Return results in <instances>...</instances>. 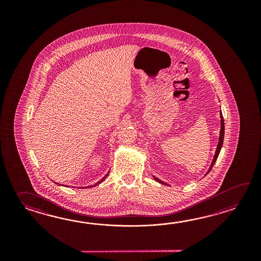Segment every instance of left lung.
<instances>
[{"label": "left lung", "instance_id": "obj_1", "mask_svg": "<svg viewBox=\"0 0 261 261\" xmlns=\"http://www.w3.org/2000/svg\"><path fill=\"white\" fill-rule=\"evenodd\" d=\"M220 118H221V128H220V135H219V141H218V144H217V151H216V154L214 155V160L212 161L211 166L209 168V170H208V172L206 174H208L209 172L211 171L212 168L213 166L215 165V162L217 161V158H218V155H219V153H220V150H221L222 144H223V141H224V133H225V127H224V118H223V116H222V112L220 111ZM205 174V175H206ZM154 179H155L156 182H159V183L163 184V185H167L166 183H164V182H162L161 180H160L159 178L155 177V176H153ZM168 186V185H167Z\"/></svg>", "mask_w": 261, "mask_h": 261}]
</instances>
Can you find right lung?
<instances>
[{"label": "right lung", "instance_id": "1", "mask_svg": "<svg viewBox=\"0 0 261 261\" xmlns=\"http://www.w3.org/2000/svg\"><path fill=\"white\" fill-rule=\"evenodd\" d=\"M107 175H108V173H107V174H106V176H105V177L102 178V179H101V180H100V181H99V182H97V183L95 184V185H93V187H95V186H97V185H99V184L101 183V182H102V181H103V180H105V179H106V176H107ZM85 188H86V187H85ZM85 188H83V189H85ZM89 188H92V186H89ZM86 189H88V187H87V188H86Z\"/></svg>", "mask_w": 261, "mask_h": 261}]
</instances>
